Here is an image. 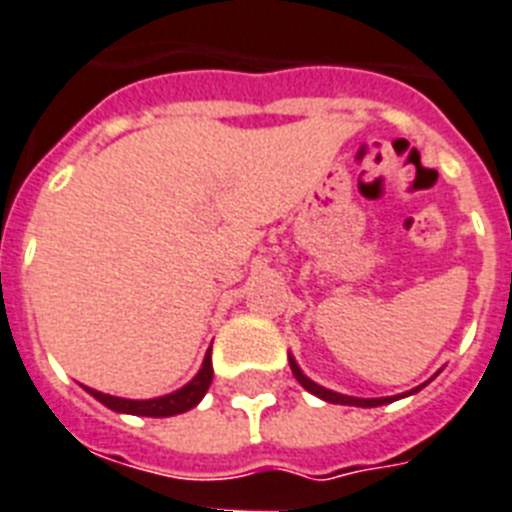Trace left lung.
<instances>
[{"mask_svg":"<svg viewBox=\"0 0 512 512\" xmlns=\"http://www.w3.org/2000/svg\"><path fill=\"white\" fill-rule=\"evenodd\" d=\"M287 358H290V369H293V377L303 384V390H308L311 395H316V398L327 400V403L358 405V408H377V405L392 403V400H395V398H350V395H340V392H332V390H327V387H322V384L311 382V379H308L306 374L301 371V366L295 363L293 356H287ZM418 390H421V387L411 390V395H413V392H418ZM405 395H408V392H405Z\"/></svg>","mask_w":512,"mask_h":512,"instance_id":"left-lung-1","label":"left lung"}]
</instances>
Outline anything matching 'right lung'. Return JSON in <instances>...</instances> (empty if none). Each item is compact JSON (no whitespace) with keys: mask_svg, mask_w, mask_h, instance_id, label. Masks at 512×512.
<instances>
[{"mask_svg":"<svg viewBox=\"0 0 512 512\" xmlns=\"http://www.w3.org/2000/svg\"><path fill=\"white\" fill-rule=\"evenodd\" d=\"M211 377H214V369H211V350L206 353L204 366L198 371L196 377L190 379L185 387H180L172 395H164V398H154V400H125V398H112V395H104L99 390H91L86 387L91 395H94L99 403H104L107 408L117 413H133V416H151V418H164V416H177V413H185L190 408H196L201 403V398L209 390Z\"/></svg>","mask_w":512,"mask_h":512,"instance_id":"add662e5","label":"right lung"}]
</instances>
